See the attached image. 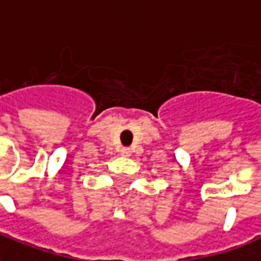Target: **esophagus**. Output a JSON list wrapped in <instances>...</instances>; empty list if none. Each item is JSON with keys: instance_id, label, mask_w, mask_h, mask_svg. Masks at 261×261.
Masks as SVG:
<instances>
[{"instance_id": "34e87169", "label": "esophagus", "mask_w": 261, "mask_h": 261, "mask_svg": "<svg viewBox=\"0 0 261 261\" xmlns=\"http://www.w3.org/2000/svg\"><path fill=\"white\" fill-rule=\"evenodd\" d=\"M120 154H122V156H130L131 150L128 148H123L122 150H120Z\"/></svg>"}]
</instances>
